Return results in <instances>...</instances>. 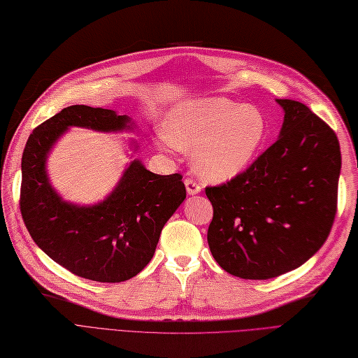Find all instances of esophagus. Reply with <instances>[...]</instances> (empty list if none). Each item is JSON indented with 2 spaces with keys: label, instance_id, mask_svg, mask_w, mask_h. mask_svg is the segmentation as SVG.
Instances as JSON below:
<instances>
[{
  "label": "esophagus",
  "instance_id": "1",
  "mask_svg": "<svg viewBox=\"0 0 358 358\" xmlns=\"http://www.w3.org/2000/svg\"><path fill=\"white\" fill-rule=\"evenodd\" d=\"M184 184H186V190H187V193L189 194H198L201 190H202V187H201V184L198 182V181H194V180H192V178H186L184 180Z\"/></svg>",
  "mask_w": 358,
  "mask_h": 358
}]
</instances>
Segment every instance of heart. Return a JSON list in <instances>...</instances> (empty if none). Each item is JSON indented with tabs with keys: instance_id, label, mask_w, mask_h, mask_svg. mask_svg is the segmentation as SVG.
Here are the masks:
<instances>
[{
	"instance_id": "1",
	"label": "heart",
	"mask_w": 358,
	"mask_h": 358,
	"mask_svg": "<svg viewBox=\"0 0 358 358\" xmlns=\"http://www.w3.org/2000/svg\"><path fill=\"white\" fill-rule=\"evenodd\" d=\"M268 124L255 106L213 96L180 103L164 122L169 145L192 152V164L205 180L223 182L241 176L266 140Z\"/></svg>"
}]
</instances>
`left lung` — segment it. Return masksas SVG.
<instances>
[{
	"label": "left lung",
	"instance_id": "1",
	"mask_svg": "<svg viewBox=\"0 0 358 358\" xmlns=\"http://www.w3.org/2000/svg\"><path fill=\"white\" fill-rule=\"evenodd\" d=\"M276 102L284 110L278 140L241 176L205 189L214 208L213 257L244 280H269L302 266L324 244L336 215V134L305 103Z\"/></svg>",
	"mask_w": 358,
	"mask_h": 358
}]
</instances>
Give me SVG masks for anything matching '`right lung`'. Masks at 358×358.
Listing matches in <instances>:
<instances>
[{
	"label": "right lung",
	"mask_w": 358,
	"mask_h": 358,
	"mask_svg": "<svg viewBox=\"0 0 358 358\" xmlns=\"http://www.w3.org/2000/svg\"><path fill=\"white\" fill-rule=\"evenodd\" d=\"M71 126L122 132L132 131L134 122L113 110L71 106L37 126L22 155V218L34 242L74 275L98 282L131 280L152 260L165 223L186 199L182 177L153 174L134 159L102 202H66L52 187L45 162Z\"/></svg>",
	"instance_id": "right-lung-1"
}]
</instances>
